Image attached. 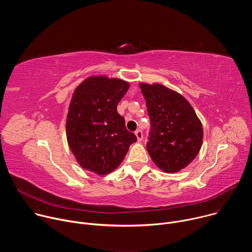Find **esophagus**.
Returning a JSON list of instances; mask_svg holds the SVG:
<instances>
[{
  "label": "esophagus",
  "mask_w": 252,
  "mask_h": 252,
  "mask_svg": "<svg viewBox=\"0 0 252 252\" xmlns=\"http://www.w3.org/2000/svg\"><path fill=\"white\" fill-rule=\"evenodd\" d=\"M134 133H135V135H136V138H137V140H138V141H141V140H142V138H143V134H142V131H141L140 129H136Z\"/></svg>",
  "instance_id": "34e87169"
}]
</instances>
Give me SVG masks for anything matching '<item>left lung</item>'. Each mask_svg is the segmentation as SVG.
<instances>
[{
    "instance_id": "1",
    "label": "left lung",
    "mask_w": 252,
    "mask_h": 252,
    "mask_svg": "<svg viewBox=\"0 0 252 252\" xmlns=\"http://www.w3.org/2000/svg\"><path fill=\"white\" fill-rule=\"evenodd\" d=\"M151 122L147 150L165 172H176L197 156L203 130L190 103L164 86L140 84Z\"/></svg>"
}]
</instances>
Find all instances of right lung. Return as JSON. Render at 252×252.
Returning <instances> with one entry per match:
<instances>
[{"label":"right lung","instance_id":"obj_1","mask_svg":"<svg viewBox=\"0 0 252 252\" xmlns=\"http://www.w3.org/2000/svg\"><path fill=\"white\" fill-rule=\"evenodd\" d=\"M128 87L122 80L92 77L76 89L69 103L68 147L81 166L99 175L117 168L136 141L117 110Z\"/></svg>","mask_w":252,"mask_h":252}]
</instances>
